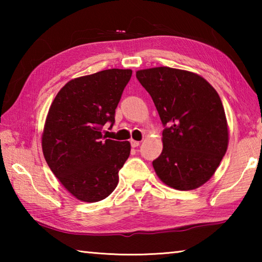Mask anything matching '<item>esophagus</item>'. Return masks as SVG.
<instances>
[{"label":"esophagus","instance_id":"34e87169","mask_svg":"<svg viewBox=\"0 0 262 262\" xmlns=\"http://www.w3.org/2000/svg\"><path fill=\"white\" fill-rule=\"evenodd\" d=\"M130 144H132L133 148H136V147H139V145H140V142L135 141V140H130Z\"/></svg>","mask_w":262,"mask_h":262}]
</instances>
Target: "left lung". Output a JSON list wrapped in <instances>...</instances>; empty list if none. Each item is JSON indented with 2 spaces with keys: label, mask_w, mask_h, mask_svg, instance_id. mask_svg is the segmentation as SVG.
<instances>
[{
  "label": "left lung",
  "mask_w": 262,
  "mask_h": 262,
  "mask_svg": "<svg viewBox=\"0 0 262 262\" xmlns=\"http://www.w3.org/2000/svg\"><path fill=\"white\" fill-rule=\"evenodd\" d=\"M164 126L163 151L152 162L164 184L179 190L209 180L227 152L228 122L216 90L200 75L170 67L137 70Z\"/></svg>",
  "instance_id": "8db88e82"
}]
</instances>
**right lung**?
Listing matches in <instances>:
<instances>
[{
    "label": "right lung",
    "mask_w": 262,
    "mask_h": 262,
    "mask_svg": "<svg viewBox=\"0 0 262 262\" xmlns=\"http://www.w3.org/2000/svg\"><path fill=\"white\" fill-rule=\"evenodd\" d=\"M130 77V69H107L74 78L48 111L41 137L43 156L78 200H104L119 183L130 143L105 139L101 129L106 123L113 126L115 108Z\"/></svg>",
    "instance_id": "obj_1"
}]
</instances>
